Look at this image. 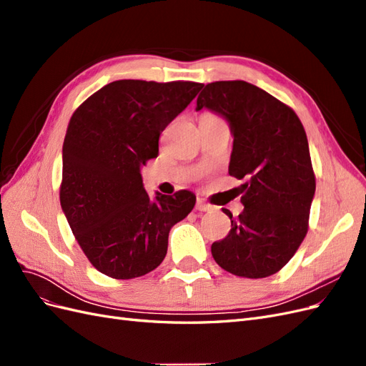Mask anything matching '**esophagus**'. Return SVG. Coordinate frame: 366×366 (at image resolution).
I'll list each match as a JSON object with an SVG mask.
<instances>
[{
  "instance_id": "esophagus-1",
  "label": "esophagus",
  "mask_w": 366,
  "mask_h": 366,
  "mask_svg": "<svg viewBox=\"0 0 366 366\" xmlns=\"http://www.w3.org/2000/svg\"><path fill=\"white\" fill-rule=\"evenodd\" d=\"M195 209L200 210V212H209L210 209H212V206L207 204L203 198H197V203H195Z\"/></svg>"
}]
</instances>
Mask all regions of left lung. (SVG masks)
<instances>
[{"label": "left lung", "instance_id": "1", "mask_svg": "<svg viewBox=\"0 0 366 366\" xmlns=\"http://www.w3.org/2000/svg\"><path fill=\"white\" fill-rule=\"evenodd\" d=\"M207 108L229 122L234 136L229 174L242 184V214L230 218L227 237L212 244L221 269L265 278L292 259L308 230L316 179L308 140L290 107L244 81L207 84L197 112Z\"/></svg>", "mask_w": 366, "mask_h": 366}]
</instances>
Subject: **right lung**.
Wrapping results in <instances>:
<instances>
[{
    "label": "right lung",
    "mask_w": 366,
    "mask_h": 366,
    "mask_svg": "<svg viewBox=\"0 0 366 366\" xmlns=\"http://www.w3.org/2000/svg\"><path fill=\"white\" fill-rule=\"evenodd\" d=\"M203 84L122 79L102 86L73 113L62 147L61 207L93 267L114 280L157 269L171 227L195 195L149 198L140 169L157 157L162 131Z\"/></svg>",
    "instance_id": "add662e5"
}]
</instances>
